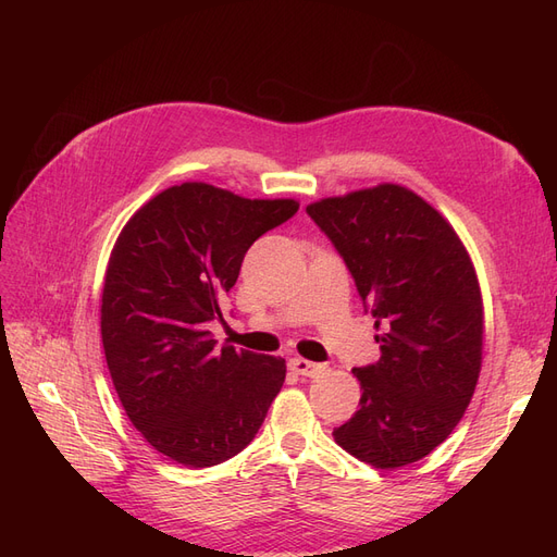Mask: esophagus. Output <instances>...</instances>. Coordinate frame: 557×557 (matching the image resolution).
Instances as JSON below:
<instances>
[{
    "mask_svg": "<svg viewBox=\"0 0 557 557\" xmlns=\"http://www.w3.org/2000/svg\"><path fill=\"white\" fill-rule=\"evenodd\" d=\"M290 369H293L295 374H299V376H318L325 367L323 364H315L311 360H305V358H293L290 360Z\"/></svg>",
    "mask_w": 557,
    "mask_h": 557,
    "instance_id": "34e87169",
    "label": "esophagus"
}]
</instances>
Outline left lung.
I'll return each mask as SVG.
<instances>
[{"mask_svg":"<svg viewBox=\"0 0 557 557\" xmlns=\"http://www.w3.org/2000/svg\"><path fill=\"white\" fill-rule=\"evenodd\" d=\"M381 330L376 364L352 369L360 409L332 432L376 469L423 460L460 423L483 360V297L458 232L397 183L307 207Z\"/></svg>","mask_w":557,"mask_h":557,"instance_id":"1","label":"left lung"}]
</instances>
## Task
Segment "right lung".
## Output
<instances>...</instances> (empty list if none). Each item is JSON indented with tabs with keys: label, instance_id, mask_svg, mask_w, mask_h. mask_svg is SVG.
Returning a JSON list of instances; mask_svg holds the SVG:
<instances>
[{
	"label": "right lung",
	"instance_id": "obj_1",
	"mask_svg": "<svg viewBox=\"0 0 557 557\" xmlns=\"http://www.w3.org/2000/svg\"><path fill=\"white\" fill-rule=\"evenodd\" d=\"M297 209L188 181L148 199L113 244L99 309L109 374L132 425L183 467L244 450L285 381L283 358L218 348L209 323L252 242Z\"/></svg>",
	"mask_w": 557,
	"mask_h": 557
}]
</instances>
